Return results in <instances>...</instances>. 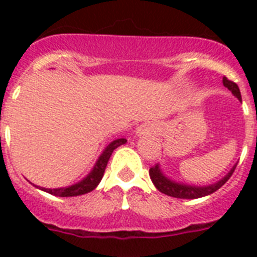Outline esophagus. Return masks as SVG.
Masks as SVG:
<instances>
[{"instance_id": "34e87169", "label": "esophagus", "mask_w": 257, "mask_h": 257, "mask_svg": "<svg viewBox=\"0 0 257 257\" xmlns=\"http://www.w3.org/2000/svg\"><path fill=\"white\" fill-rule=\"evenodd\" d=\"M153 131H155V128H153V125L144 124V125H141L140 128L137 129V131H136V136L137 137L148 136V135H151V133H152Z\"/></svg>"}]
</instances>
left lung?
<instances>
[{"mask_svg":"<svg viewBox=\"0 0 257 257\" xmlns=\"http://www.w3.org/2000/svg\"><path fill=\"white\" fill-rule=\"evenodd\" d=\"M223 85L228 88L232 92V94L239 98L241 101V94H240L239 86L236 85L233 81H229L227 77L223 78ZM236 165H233L231 171L228 172L227 175L224 176L223 179H220L219 181H216L209 185H191V184L180 183V181H175L171 177L165 175L163 169H161L160 164L155 165L149 169V176L152 183L155 184V187L164 195L172 196V197H177V199H199V197H204L216 192L217 189L223 187L224 184L227 183L228 179L231 177L233 171H235Z\"/></svg>","mask_w":257,"mask_h":257,"instance_id":"1","label":"left lung"}]
</instances>
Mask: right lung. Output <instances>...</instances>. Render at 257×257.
I'll use <instances>...</instances> for the list:
<instances>
[{"mask_svg": "<svg viewBox=\"0 0 257 257\" xmlns=\"http://www.w3.org/2000/svg\"><path fill=\"white\" fill-rule=\"evenodd\" d=\"M125 143H126V139H117V140H113L112 143L102 151V153H101L100 157L97 159L96 164H94V167L92 168V171L89 172L88 175H86L82 180H80L78 183L62 188H37L44 192H48L50 195L58 196V197H73V196L85 195L88 192H92L93 189L100 184L101 179H102V176H104L106 164H108L109 159L112 156L113 151L116 148H118L120 145L125 144Z\"/></svg>", "mask_w": 257, "mask_h": 257, "instance_id": "right-lung-1", "label": "right lung"}]
</instances>
